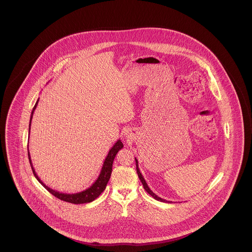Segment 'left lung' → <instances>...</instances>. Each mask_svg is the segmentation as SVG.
I'll list each match as a JSON object with an SVG mask.
<instances>
[{
  "instance_id": "obj_1",
  "label": "left lung",
  "mask_w": 252,
  "mask_h": 252,
  "mask_svg": "<svg viewBox=\"0 0 252 252\" xmlns=\"http://www.w3.org/2000/svg\"><path fill=\"white\" fill-rule=\"evenodd\" d=\"M135 160H136V170H137V174H138V177H139V179L141 180L142 181V183H143V186H144V190L146 191V192H148L151 196H153L156 200H158V201H161V202H171V201H167V200H165V199H162V198H160L159 196H158L156 193H154V192H152L151 190H150V188L148 187V185H147V183H146V181L144 179V177H143V175L141 174V172H140V169H139V165H138V160H137V158H135Z\"/></svg>"
}]
</instances>
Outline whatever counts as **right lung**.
I'll return each mask as SVG.
<instances>
[{
  "instance_id": "right-lung-1",
  "label": "right lung",
  "mask_w": 252,
  "mask_h": 252,
  "mask_svg": "<svg viewBox=\"0 0 252 252\" xmlns=\"http://www.w3.org/2000/svg\"><path fill=\"white\" fill-rule=\"evenodd\" d=\"M38 100L36 101L35 104V107L33 108V110L31 112V117H30V124H29V134H30V129H31V121L33 118V113L35 111L36 108V105L38 103ZM124 144L121 142V140H118L115 144L111 147V149L108 152V156L106 157L105 161L103 163V166L101 169L100 175L97 178V180L94 181V183L88 189H86L82 192H76V193H64V192H58L55 191L53 189H51L47 185H45L41 180H39V178L37 177V175L34 170L33 164H32V160L30 158V153H29V149H28V158H29V161L31 164V168L32 171L34 173V176L36 177V180H38V182L48 191L51 192L53 195H55L56 197H58L60 200L69 202V203L72 204H83V203H90L92 201H94L95 198H97L103 191L106 189V186L108 184V180L110 179V175H111V171H112V163L114 160V158L116 156V154L118 153V151L123 148Z\"/></svg>"
}]
</instances>
